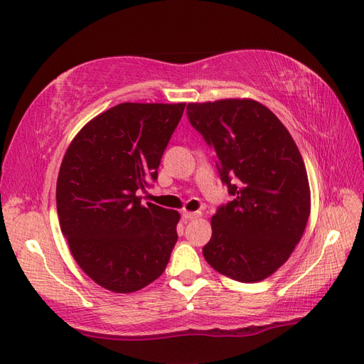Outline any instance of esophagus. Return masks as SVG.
I'll list each match as a JSON object with an SVG mask.
<instances>
[{"mask_svg":"<svg viewBox=\"0 0 364 364\" xmlns=\"http://www.w3.org/2000/svg\"><path fill=\"white\" fill-rule=\"evenodd\" d=\"M200 215H202V213H200V211H183L181 213V218H183L184 222L197 219V218H200Z\"/></svg>","mask_w":364,"mask_h":364,"instance_id":"34e87169","label":"esophagus"}]
</instances>
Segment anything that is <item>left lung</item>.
<instances>
[{"label": "left lung", "mask_w": 364, "mask_h": 364, "mask_svg": "<svg viewBox=\"0 0 364 364\" xmlns=\"http://www.w3.org/2000/svg\"><path fill=\"white\" fill-rule=\"evenodd\" d=\"M186 112L213 146L233 196L211 218L203 257L236 282L264 280L288 261L310 218V183L297 145L277 115L250 98L189 103Z\"/></svg>", "instance_id": "obj_1"}]
</instances>
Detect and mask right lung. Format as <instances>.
Segmentation results:
<instances>
[{
    "mask_svg": "<svg viewBox=\"0 0 364 364\" xmlns=\"http://www.w3.org/2000/svg\"><path fill=\"white\" fill-rule=\"evenodd\" d=\"M186 103H120L92 119L64 154L56 184L60 231L78 266L127 294L164 272L180 213L141 203L158 178Z\"/></svg>",
    "mask_w": 364,
    "mask_h": 364,
    "instance_id": "add662e5",
    "label": "right lung"
}]
</instances>
